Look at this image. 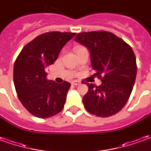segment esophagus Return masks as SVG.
Returning <instances> with one entry per match:
<instances>
[{"label":"esophagus","instance_id":"obj_1","mask_svg":"<svg viewBox=\"0 0 151 151\" xmlns=\"http://www.w3.org/2000/svg\"><path fill=\"white\" fill-rule=\"evenodd\" d=\"M72 84L73 86H78L81 84V82H79V81H73V82H72Z\"/></svg>","mask_w":151,"mask_h":151}]
</instances>
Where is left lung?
Instances as JSON below:
<instances>
[{"label":"left lung","instance_id":"8db88e82","mask_svg":"<svg viewBox=\"0 0 151 151\" xmlns=\"http://www.w3.org/2000/svg\"><path fill=\"white\" fill-rule=\"evenodd\" d=\"M74 40L88 48L95 75L102 81L99 86L85 83L89 90L82 99L84 107L97 116H113L126 104L133 91L137 75L133 49L108 31L82 32Z\"/></svg>","mask_w":151,"mask_h":151}]
</instances>
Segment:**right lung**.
Here are the masks:
<instances>
[{
	"instance_id": "obj_1",
	"label": "right lung",
	"mask_w": 151,
	"mask_h": 151,
	"mask_svg": "<svg viewBox=\"0 0 151 151\" xmlns=\"http://www.w3.org/2000/svg\"><path fill=\"white\" fill-rule=\"evenodd\" d=\"M76 33L52 31L37 36L22 48L14 66V82L22 104L33 116L48 118L64 108L70 83L47 79L46 70Z\"/></svg>"
}]
</instances>
